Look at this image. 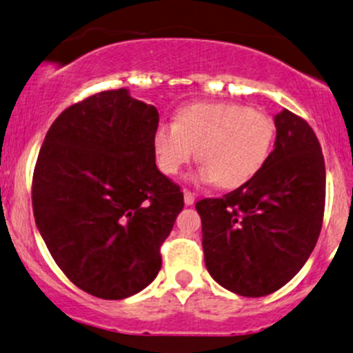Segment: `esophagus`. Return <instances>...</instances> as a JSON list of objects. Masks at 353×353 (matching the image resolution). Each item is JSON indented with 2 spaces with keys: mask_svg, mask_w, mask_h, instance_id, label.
Wrapping results in <instances>:
<instances>
[{
  "mask_svg": "<svg viewBox=\"0 0 353 353\" xmlns=\"http://www.w3.org/2000/svg\"><path fill=\"white\" fill-rule=\"evenodd\" d=\"M184 204L192 205L194 204V194L189 192V190H184Z\"/></svg>",
  "mask_w": 353,
  "mask_h": 353,
  "instance_id": "obj_1",
  "label": "esophagus"
}]
</instances>
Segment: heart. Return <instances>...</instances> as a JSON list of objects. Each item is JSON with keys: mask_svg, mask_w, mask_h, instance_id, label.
Returning a JSON list of instances; mask_svg holds the SVG:
<instances>
[{"mask_svg": "<svg viewBox=\"0 0 353 353\" xmlns=\"http://www.w3.org/2000/svg\"><path fill=\"white\" fill-rule=\"evenodd\" d=\"M274 121L237 103H192L176 112L174 124H159L152 148L159 169L177 176L197 149L199 184L241 188L264 168L272 151Z\"/></svg>", "mask_w": 353, "mask_h": 353, "instance_id": "1", "label": "heart"}]
</instances>
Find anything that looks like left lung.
Here are the masks:
<instances>
[{
  "label": "left lung",
  "mask_w": 353,
  "mask_h": 353,
  "mask_svg": "<svg viewBox=\"0 0 353 353\" xmlns=\"http://www.w3.org/2000/svg\"><path fill=\"white\" fill-rule=\"evenodd\" d=\"M274 124V151L261 172L221 199L196 204L209 274L244 297H264L285 285L310 257L322 229L325 163L317 136L287 109Z\"/></svg>",
  "instance_id": "1"
}]
</instances>
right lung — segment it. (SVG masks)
Returning <instances> with one entry per match:
<instances>
[{
  "label": "right lung",
  "mask_w": 353,
  "mask_h": 353,
  "mask_svg": "<svg viewBox=\"0 0 353 353\" xmlns=\"http://www.w3.org/2000/svg\"><path fill=\"white\" fill-rule=\"evenodd\" d=\"M157 109L128 89L103 91L52 123L33 174L36 228L84 292L131 297L161 270V245L184 208L156 165Z\"/></svg>",
  "instance_id": "1"
}]
</instances>
